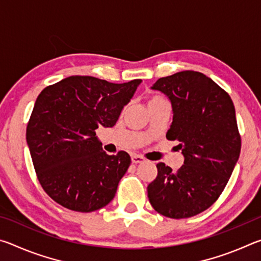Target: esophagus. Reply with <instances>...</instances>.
<instances>
[{
	"mask_svg": "<svg viewBox=\"0 0 261 261\" xmlns=\"http://www.w3.org/2000/svg\"><path fill=\"white\" fill-rule=\"evenodd\" d=\"M131 161H132V163H135V165H138V163H143L145 161V159L143 156L135 154V155L131 156Z\"/></svg>",
	"mask_w": 261,
	"mask_h": 261,
	"instance_id": "esophagus-1",
	"label": "esophagus"
}]
</instances>
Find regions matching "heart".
Returning <instances> with one entry per match:
<instances>
[{"instance_id": "1", "label": "heart", "mask_w": 261, "mask_h": 261, "mask_svg": "<svg viewBox=\"0 0 261 261\" xmlns=\"http://www.w3.org/2000/svg\"><path fill=\"white\" fill-rule=\"evenodd\" d=\"M161 100H166V99H163V98H162V96H152V98L148 100V103H152V102H156V101H161Z\"/></svg>"}]
</instances>
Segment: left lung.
<instances>
[{
    "mask_svg": "<svg viewBox=\"0 0 261 261\" xmlns=\"http://www.w3.org/2000/svg\"><path fill=\"white\" fill-rule=\"evenodd\" d=\"M151 88L170 101L173 122L166 137L179 141L184 165L173 171L158 163L148 199L167 218H191L214 204L240 158L235 106L215 82L190 70L158 79Z\"/></svg>",
    "mask_w": 261,
    "mask_h": 261,
    "instance_id": "left-lung-1",
    "label": "left lung"
}]
</instances>
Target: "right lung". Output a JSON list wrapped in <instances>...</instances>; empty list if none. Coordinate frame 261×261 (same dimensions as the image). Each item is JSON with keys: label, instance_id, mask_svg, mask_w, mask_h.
I'll list each match as a JSON object with an SVG mask.
<instances>
[{"label": "right lung", "instance_id": "1", "mask_svg": "<svg viewBox=\"0 0 261 261\" xmlns=\"http://www.w3.org/2000/svg\"><path fill=\"white\" fill-rule=\"evenodd\" d=\"M140 83L71 76L39 94L26 141L39 182L57 204L88 213L113 200L131 158L106 154L95 130L116 124Z\"/></svg>", "mask_w": 261, "mask_h": 261}]
</instances>
